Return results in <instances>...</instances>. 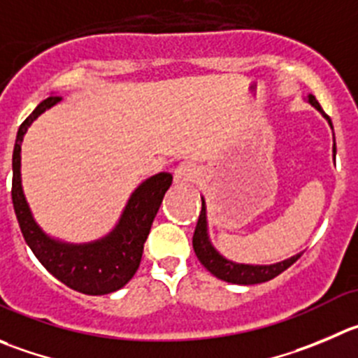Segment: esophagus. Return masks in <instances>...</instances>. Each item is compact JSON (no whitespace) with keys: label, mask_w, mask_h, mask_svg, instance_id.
<instances>
[{"label":"esophagus","mask_w":358,"mask_h":358,"mask_svg":"<svg viewBox=\"0 0 358 358\" xmlns=\"http://www.w3.org/2000/svg\"><path fill=\"white\" fill-rule=\"evenodd\" d=\"M196 177V166L192 162H182L173 170V179L176 182H192Z\"/></svg>","instance_id":"esophagus-1"}]
</instances>
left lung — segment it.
I'll return each instance as SVG.
<instances>
[{
  "label": "left lung",
  "mask_w": 358,
  "mask_h": 358,
  "mask_svg": "<svg viewBox=\"0 0 358 358\" xmlns=\"http://www.w3.org/2000/svg\"><path fill=\"white\" fill-rule=\"evenodd\" d=\"M309 103L313 107L318 108L327 119L329 115L322 110L320 103L316 101V98L313 94H309ZM330 122V119H329ZM332 126V124H330ZM334 156H336V142H334ZM193 250H195L196 258L200 260V264L214 274L216 278L228 281V283L236 285H257V283H265L268 279H274L275 275H279L283 271H287L290 265H294L295 262L301 258V253L295 255V257L288 258L285 262H279L274 265H243V264H234V262L227 260V258L221 257L209 243V237H207V220H206V203L202 200V210H200L199 221H196L195 234H193Z\"/></svg>",
  "instance_id": "1"
}]
</instances>
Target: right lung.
I'll return each mask as SVG.
<instances>
[{
  "instance_id": "add662e5",
  "label": "right lung",
  "mask_w": 358,
  "mask_h": 358,
  "mask_svg": "<svg viewBox=\"0 0 358 358\" xmlns=\"http://www.w3.org/2000/svg\"><path fill=\"white\" fill-rule=\"evenodd\" d=\"M59 100V96L45 98L19 126L12 156L13 209L24 241L54 278L80 294H112L124 287L137 272L149 230L166 189L172 185V176L162 172L142 182L126 203L117 227L105 239L84 246L49 239L35 223L24 199L20 186V142L28 131V126Z\"/></svg>"
}]
</instances>
